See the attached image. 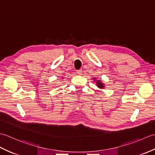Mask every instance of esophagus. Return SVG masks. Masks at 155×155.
I'll return each mask as SVG.
<instances>
[{"label": "esophagus", "instance_id": "esophagus-1", "mask_svg": "<svg viewBox=\"0 0 155 155\" xmlns=\"http://www.w3.org/2000/svg\"><path fill=\"white\" fill-rule=\"evenodd\" d=\"M82 73H83V71H82V70H77V74L81 75Z\"/></svg>", "mask_w": 155, "mask_h": 155}]
</instances>
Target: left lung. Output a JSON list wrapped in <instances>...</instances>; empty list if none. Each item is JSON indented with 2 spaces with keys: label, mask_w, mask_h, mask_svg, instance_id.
Masks as SVG:
<instances>
[{
  "label": "left lung",
  "mask_w": 155,
  "mask_h": 155,
  "mask_svg": "<svg viewBox=\"0 0 155 155\" xmlns=\"http://www.w3.org/2000/svg\"><path fill=\"white\" fill-rule=\"evenodd\" d=\"M95 81H96L97 86L98 88H104V85L103 83H101V81H97V80H96Z\"/></svg>",
  "instance_id": "1"
}]
</instances>
